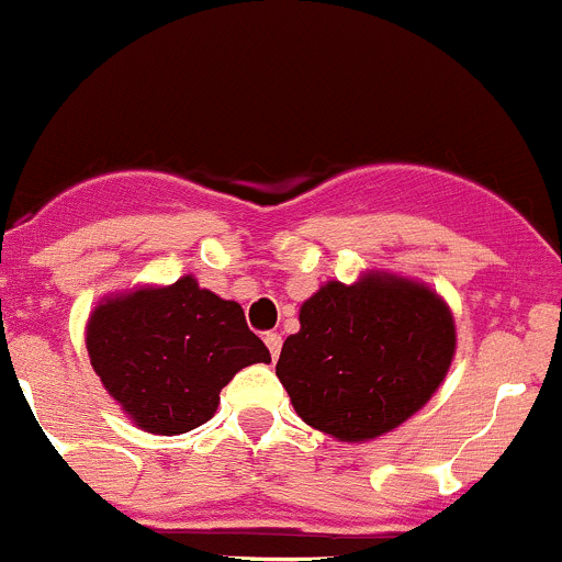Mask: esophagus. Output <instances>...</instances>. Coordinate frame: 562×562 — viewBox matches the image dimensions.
<instances>
[{"instance_id":"esophagus-1","label":"esophagus","mask_w":562,"mask_h":562,"mask_svg":"<svg viewBox=\"0 0 562 562\" xmlns=\"http://www.w3.org/2000/svg\"><path fill=\"white\" fill-rule=\"evenodd\" d=\"M265 342L270 348V357L278 359V353H281V334H265Z\"/></svg>"}]
</instances>
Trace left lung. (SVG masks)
Segmentation results:
<instances>
[{
    "instance_id": "left-lung-1",
    "label": "left lung",
    "mask_w": 562,
    "mask_h": 562,
    "mask_svg": "<svg viewBox=\"0 0 562 562\" xmlns=\"http://www.w3.org/2000/svg\"><path fill=\"white\" fill-rule=\"evenodd\" d=\"M276 375L312 429L368 442L398 429L437 393L457 351L449 303L406 276L368 270L301 303Z\"/></svg>"
}]
</instances>
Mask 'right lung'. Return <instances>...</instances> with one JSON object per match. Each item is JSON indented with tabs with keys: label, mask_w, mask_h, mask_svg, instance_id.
<instances>
[{
	"label": "right lung",
	"mask_w": 562,
	"mask_h": 562,
	"mask_svg": "<svg viewBox=\"0 0 562 562\" xmlns=\"http://www.w3.org/2000/svg\"><path fill=\"white\" fill-rule=\"evenodd\" d=\"M86 348L127 418L167 437L211 420L220 390L241 368L270 362L239 303L203 290L194 276L105 295L86 323Z\"/></svg>",
	"instance_id": "1"
}]
</instances>
